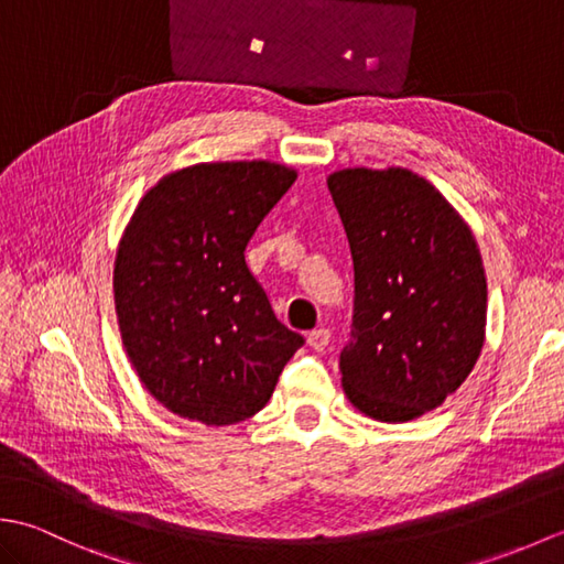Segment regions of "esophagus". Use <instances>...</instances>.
<instances>
[{"label": "esophagus", "mask_w": 564, "mask_h": 564, "mask_svg": "<svg viewBox=\"0 0 564 564\" xmlns=\"http://www.w3.org/2000/svg\"><path fill=\"white\" fill-rule=\"evenodd\" d=\"M307 344H310V349L325 351L329 346V329H313L307 334Z\"/></svg>", "instance_id": "34e87169"}]
</instances>
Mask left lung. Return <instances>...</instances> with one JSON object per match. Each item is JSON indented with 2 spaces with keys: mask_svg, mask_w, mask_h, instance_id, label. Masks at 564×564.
<instances>
[{
  "mask_svg": "<svg viewBox=\"0 0 564 564\" xmlns=\"http://www.w3.org/2000/svg\"><path fill=\"white\" fill-rule=\"evenodd\" d=\"M354 259L341 386L358 412L402 424L436 410L485 346L487 279L470 225L402 166L327 176Z\"/></svg>",
  "mask_w": 564,
  "mask_h": 564,
  "instance_id": "1",
  "label": "left lung"
}]
</instances>
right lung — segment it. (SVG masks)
Returning a JSON list of instances; mask_svg holds the SVG:
<instances>
[{
  "instance_id": "add662e5",
  "label": "right lung",
  "mask_w": 564,
  "mask_h": 564,
  "mask_svg": "<svg viewBox=\"0 0 564 564\" xmlns=\"http://www.w3.org/2000/svg\"><path fill=\"white\" fill-rule=\"evenodd\" d=\"M295 178L269 160L198 162L164 174L130 215L113 263L118 329L142 386L176 416L206 426L254 416L305 344L245 261Z\"/></svg>"
}]
</instances>
